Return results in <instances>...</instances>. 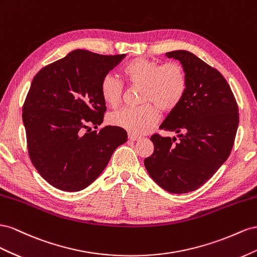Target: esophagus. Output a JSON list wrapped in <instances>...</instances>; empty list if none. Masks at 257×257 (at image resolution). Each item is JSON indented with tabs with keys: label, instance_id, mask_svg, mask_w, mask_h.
Returning <instances> with one entry per match:
<instances>
[{
	"label": "esophagus",
	"instance_id": "34e87169",
	"mask_svg": "<svg viewBox=\"0 0 257 257\" xmlns=\"http://www.w3.org/2000/svg\"><path fill=\"white\" fill-rule=\"evenodd\" d=\"M128 138H129V140H131V141H138V140H140V139H141V137L133 135V134H129Z\"/></svg>",
	"mask_w": 257,
	"mask_h": 257
}]
</instances>
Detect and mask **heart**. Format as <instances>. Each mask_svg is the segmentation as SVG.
I'll use <instances>...</instances> for the list:
<instances>
[{
  "label": "heart",
  "instance_id": "b5f03b06",
  "mask_svg": "<svg viewBox=\"0 0 257 257\" xmlns=\"http://www.w3.org/2000/svg\"><path fill=\"white\" fill-rule=\"evenodd\" d=\"M122 76L130 86H142L141 106L126 107L109 116L114 126L133 135H143L159 120V109L170 112L177 107L187 90L184 68L177 62L160 63L156 60L135 58L121 69ZM100 93L105 103L117 107L121 102L123 86L118 78L106 74L101 79Z\"/></svg>",
  "mask_w": 257,
  "mask_h": 257
}]
</instances>
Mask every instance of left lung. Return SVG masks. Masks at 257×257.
<instances>
[{
  "label": "left lung",
  "mask_w": 257,
  "mask_h": 257,
  "mask_svg": "<svg viewBox=\"0 0 257 257\" xmlns=\"http://www.w3.org/2000/svg\"><path fill=\"white\" fill-rule=\"evenodd\" d=\"M179 60L187 76L181 103L167 116L160 129L177 138L154 134V153L144 159L151 178L172 194L202 186L230 155L239 123L236 98L224 76L187 50L166 53Z\"/></svg>",
  "instance_id": "left-lung-1"
}]
</instances>
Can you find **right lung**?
Returning a JSON list of instances; mask_svg holds the SVG:
<instances>
[{
	"instance_id": "1",
	"label": "right lung",
	"mask_w": 257,
	"mask_h": 257,
	"mask_svg": "<svg viewBox=\"0 0 257 257\" xmlns=\"http://www.w3.org/2000/svg\"><path fill=\"white\" fill-rule=\"evenodd\" d=\"M126 55L76 49L34 76L23 106L29 157L41 177L64 192L89 186L127 141L120 127L98 129L106 111L100 83ZM93 124L96 128H87Z\"/></svg>"
}]
</instances>
